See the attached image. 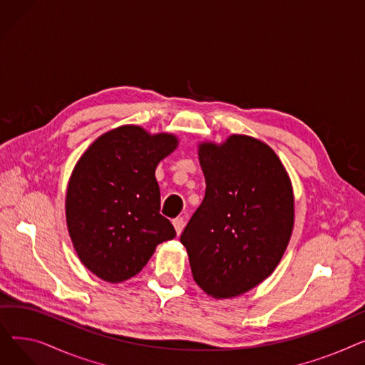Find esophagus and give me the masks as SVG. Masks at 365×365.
Listing matches in <instances>:
<instances>
[{"instance_id":"esophagus-1","label":"esophagus","mask_w":365,"mask_h":365,"mask_svg":"<svg viewBox=\"0 0 365 365\" xmlns=\"http://www.w3.org/2000/svg\"><path fill=\"white\" fill-rule=\"evenodd\" d=\"M173 225H175L176 234H178V235H180V234H182V231H183L185 225H186V222H185V219H183V217H178V219L173 220Z\"/></svg>"}]
</instances>
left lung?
Instances as JSON below:
<instances>
[{
  "label": "left lung",
  "mask_w": 365,
  "mask_h": 365,
  "mask_svg": "<svg viewBox=\"0 0 365 365\" xmlns=\"http://www.w3.org/2000/svg\"><path fill=\"white\" fill-rule=\"evenodd\" d=\"M205 197L180 242L201 289L216 299L235 297L269 277L289 245L294 198L277 153L248 136L202 143Z\"/></svg>",
  "instance_id": "8db88e82"
}]
</instances>
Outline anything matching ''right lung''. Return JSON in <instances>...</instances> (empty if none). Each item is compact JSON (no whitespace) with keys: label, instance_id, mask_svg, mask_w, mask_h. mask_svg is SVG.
Masks as SVG:
<instances>
[{"label":"right lung","instance_id":"right-lung-1","mask_svg":"<svg viewBox=\"0 0 365 365\" xmlns=\"http://www.w3.org/2000/svg\"><path fill=\"white\" fill-rule=\"evenodd\" d=\"M171 134L138 125L105 133L76 163L68 185L66 223L76 255L108 282L139 274L155 247L176 237L160 215L158 163L176 149Z\"/></svg>","mask_w":365,"mask_h":365}]
</instances>
